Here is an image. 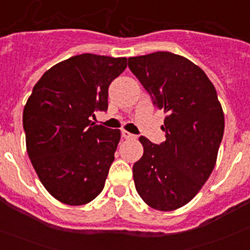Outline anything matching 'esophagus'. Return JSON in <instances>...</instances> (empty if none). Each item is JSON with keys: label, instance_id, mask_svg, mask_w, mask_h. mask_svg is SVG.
<instances>
[{"label": "esophagus", "instance_id": "obj_1", "mask_svg": "<svg viewBox=\"0 0 250 250\" xmlns=\"http://www.w3.org/2000/svg\"><path fill=\"white\" fill-rule=\"evenodd\" d=\"M121 135H123L124 139H135L136 138L135 135L130 134V132L126 131V130H123V131H121Z\"/></svg>", "mask_w": 250, "mask_h": 250}]
</instances>
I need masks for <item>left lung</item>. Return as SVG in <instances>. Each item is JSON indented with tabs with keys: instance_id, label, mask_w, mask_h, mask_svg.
I'll list each match as a JSON object with an SVG mask.
<instances>
[{
	"instance_id": "1",
	"label": "left lung",
	"mask_w": 250,
	"mask_h": 250,
	"mask_svg": "<svg viewBox=\"0 0 250 250\" xmlns=\"http://www.w3.org/2000/svg\"><path fill=\"white\" fill-rule=\"evenodd\" d=\"M129 68L167 114L164 143L139 138L144 154L132 167L136 191L156 210H175L199 193L215 167L222 105L205 72L183 56L159 51L130 57Z\"/></svg>"
}]
</instances>
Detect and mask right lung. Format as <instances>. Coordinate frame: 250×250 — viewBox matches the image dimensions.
I'll use <instances>...</instances> for the list:
<instances>
[{
  "label": "right lung",
  "instance_id": "1",
  "mask_svg": "<svg viewBox=\"0 0 250 250\" xmlns=\"http://www.w3.org/2000/svg\"><path fill=\"white\" fill-rule=\"evenodd\" d=\"M126 57L83 54L47 70L23 109L26 147L46 190L67 205H83L103 191L120 130L95 125L107 110L109 86Z\"/></svg>",
  "mask_w": 250,
  "mask_h": 250
}]
</instances>
